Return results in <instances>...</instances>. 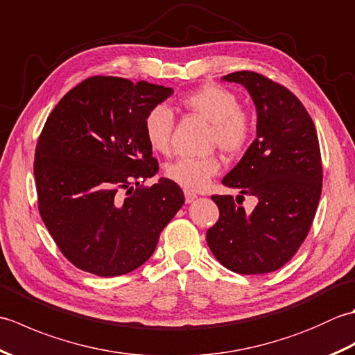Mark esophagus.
<instances>
[{
	"instance_id": "1",
	"label": "esophagus",
	"mask_w": 355,
	"mask_h": 355,
	"mask_svg": "<svg viewBox=\"0 0 355 355\" xmlns=\"http://www.w3.org/2000/svg\"><path fill=\"white\" fill-rule=\"evenodd\" d=\"M184 198H186V202H192L197 200V193L191 191H184Z\"/></svg>"
}]
</instances>
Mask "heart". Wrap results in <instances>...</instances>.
Returning <instances> with one entry per match:
<instances>
[{
    "label": "heart",
    "mask_w": 355,
    "mask_h": 355,
    "mask_svg": "<svg viewBox=\"0 0 355 355\" xmlns=\"http://www.w3.org/2000/svg\"><path fill=\"white\" fill-rule=\"evenodd\" d=\"M180 103L210 123V143L224 154H239L253 135V120L247 111L239 108V101L230 89L207 84L184 94ZM145 137L155 153L168 154L172 145L173 117L169 108L157 105L150 108L143 122ZM220 171L216 157L178 158L166 166V177L184 187L186 191L198 192L206 189L210 180Z\"/></svg>",
    "instance_id": "b5f03b06"
}]
</instances>
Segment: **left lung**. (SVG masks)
I'll list each match as a JSON object with an SVG mask.
<instances>
[{"mask_svg": "<svg viewBox=\"0 0 355 355\" xmlns=\"http://www.w3.org/2000/svg\"><path fill=\"white\" fill-rule=\"evenodd\" d=\"M225 82L244 85L256 107V139L223 184L253 195L252 212L232 195H214L220 209L206 233L209 248L225 268L262 275L281 268L302 245L322 193L318 132L290 89L254 71H236Z\"/></svg>", "mask_w": 355, "mask_h": 355, "instance_id": "8db88e82", "label": "left lung"}]
</instances>
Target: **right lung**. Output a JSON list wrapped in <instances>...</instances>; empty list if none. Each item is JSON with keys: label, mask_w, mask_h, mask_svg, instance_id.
<instances>
[{"label": "right lung", "mask_w": 355, "mask_h": 355, "mask_svg": "<svg viewBox=\"0 0 355 355\" xmlns=\"http://www.w3.org/2000/svg\"><path fill=\"white\" fill-rule=\"evenodd\" d=\"M172 93L145 80L93 76L50 112L35 150L37 207L78 268L103 277L139 268L184 205L169 178L141 184L158 172L143 122Z\"/></svg>", "instance_id": "add662e5"}]
</instances>
